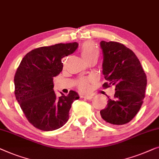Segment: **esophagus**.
<instances>
[{
  "mask_svg": "<svg viewBox=\"0 0 159 159\" xmlns=\"http://www.w3.org/2000/svg\"><path fill=\"white\" fill-rule=\"evenodd\" d=\"M82 98L86 99H91L93 98V97L91 95H86V96H83Z\"/></svg>",
  "mask_w": 159,
  "mask_h": 159,
  "instance_id": "esophagus-1",
  "label": "esophagus"
}]
</instances>
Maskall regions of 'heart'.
<instances>
[{
	"label": "heart",
	"instance_id": "obj_1",
	"mask_svg": "<svg viewBox=\"0 0 159 159\" xmlns=\"http://www.w3.org/2000/svg\"><path fill=\"white\" fill-rule=\"evenodd\" d=\"M80 55L83 58L88 61L91 59H97L99 55V52L97 47L93 42H87L83 44L80 48ZM91 80L89 79H81L79 80L78 87L79 90L83 92H88L91 89Z\"/></svg>",
	"mask_w": 159,
	"mask_h": 159
}]
</instances>
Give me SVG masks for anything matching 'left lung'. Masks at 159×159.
Here are the masks:
<instances>
[{"mask_svg": "<svg viewBox=\"0 0 159 159\" xmlns=\"http://www.w3.org/2000/svg\"><path fill=\"white\" fill-rule=\"evenodd\" d=\"M103 53L102 73L107 82L104 88L115 87L114 99L100 111L103 120L111 125L130 122L141 107L147 78L135 53L117 42H100Z\"/></svg>", "mask_w": 159, "mask_h": 159, "instance_id": "1", "label": "left lung"}]
</instances>
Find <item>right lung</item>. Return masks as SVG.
I'll use <instances>...</instances> for the list:
<instances>
[{
  "mask_svg": "<svg viewBox=\"0 0 159 159\" xmlns=\"http://www.w3.org/2000/svg\"><path fill=\"white\" fill-rule=\"evenodd\" d=\"M77 42L41 47L29 52L14 76V93L28 121L36 128L52 131L68 120L71 104L79 96L70 91L57 97L53 78L62 70V59L76 50Z\"/></svg>",
  "mask_w": 159,
  "mask_h": 159,
  "instance_id": "add662e5",
  "label": "right lung"
}]
</instances>
